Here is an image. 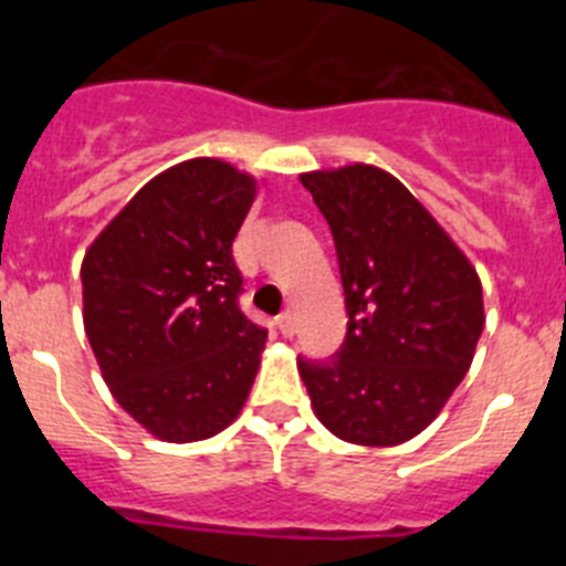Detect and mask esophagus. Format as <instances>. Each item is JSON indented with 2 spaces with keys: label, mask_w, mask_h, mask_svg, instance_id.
<instances>
[{
  "label": "esophagus",
  "mask_w": 566,
  "mask_h": 566,
  "mask_svg": "<svg viewBox=\"0 0 566 566\" xmlns=\"http://www.w3.org/2000/svg\"><path fill=\"white\" fill-rule=\"evenodd\" d=\"M277 328H280V334H283V337H292V334L297 332V319H294V314L292 312L280 314Z\"/></svg>",
  "instance_id": "1"
}]
</instances>
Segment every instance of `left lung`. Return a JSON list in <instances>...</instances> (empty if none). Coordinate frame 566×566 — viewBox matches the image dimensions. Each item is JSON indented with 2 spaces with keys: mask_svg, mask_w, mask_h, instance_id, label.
I'll use <instances>...</instances> for the list:
<instances>
[{
  "mask_svg": "<svg viewBox=\"0 0 566 566\" xmlns=\"http://www.w3.org/2000/svg\"><path fill=\"white\" fill-rule=\"evenodd\" d=\"M300 184L332 227L348 312L332 359H297L314 413L343 442H408L439 417L473 363L482 280L391 172L345 164L303 172Z\"/></svg>",
  "mask_w": 566,
  "mask_h": 566,
  "instance_id": "left-lung-1",
  "label": "left lung"
}]
</instances>
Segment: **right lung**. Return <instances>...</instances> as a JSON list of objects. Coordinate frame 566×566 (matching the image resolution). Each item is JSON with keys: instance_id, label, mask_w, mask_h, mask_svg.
Returning <instances> with one entry per match:
<instances>
[{"instance_id": "right-lung-1", "label": "right lung", "mask_w": 566, "mask_h": 566, "mask_svg": "<svg viewBox=\"0 0 566 566\" xmlns=\"http://www.w3.org/2000/svg\"><path fill=\"white\" fill-rule=\"evenodd\" d=\"M260 181L189 158L144 184L82 260V317L109 394L161 442L238 419L266 332L238 308L232 240Z\"/></svg>"}]
</instances>
